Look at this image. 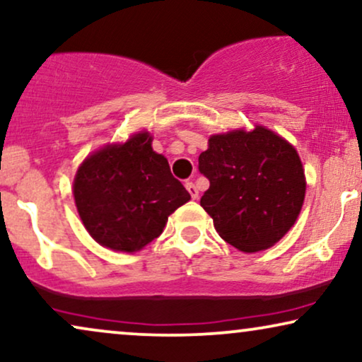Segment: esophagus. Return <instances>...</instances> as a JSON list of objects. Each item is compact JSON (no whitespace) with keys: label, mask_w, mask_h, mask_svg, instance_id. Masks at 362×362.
<instances>
[{"label":"esophagus","mask_w":362,"mask_h":362,"mask_svg":"<svg viewBox=\"0 0 362 362\" xmlns=\"http://www.w3.org/2000/svg\"><path fill=\"white\" fill-rule=\"evenodd\" d=\"M186 189L189 191V194H191V198H192V199H198L199 192H198V187H196L194 182H192V181H187V182H186Z\"/></svg>","instance_id":"34e87169"}]
</instances>
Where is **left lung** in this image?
<instances>
[{
	"label": "left lung",
	"instance_id": "obj_1",
	"mask_svg": "<svg viewBox=\"0 0 362 362\" xmlns=\"http://www.w3.org/2000/svg\"><path fill=\"white\" fill-rule=\"evenodd\" d=\"M199 154L209 180L201 206L224 241L244 252L274 246L301 213L306 192L303 163L294 146L256 126L214 134Z\"/></svg>",
	"mask_w": 362,
	"mask_h": 362
}]
</instances>
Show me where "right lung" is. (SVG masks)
Returning a JSON list of instances; mask_svg holds the SVG:
<instances>
[{"mask_svg":"<svg viewBox=\"0 0 362 362\" xmlns=\"http://www.w3.org/2000/svg\"><path fill=\"white\" fill-rule=\"evenodd\" d=\"M151 141L143 131L123 144H107L84 159L74 177L84 228L112 251L143 250L163 233L168 216L191 199Z\"/></svg>","mask_w":362,"mask_h":362,"instance_id":"1","label":"right lung"}]
</instances>
